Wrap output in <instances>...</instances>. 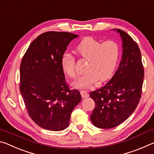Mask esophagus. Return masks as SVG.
I'll use <instances>...</instances> for the list:
<instances>
[{
    "label": "esophagus",
    "mask_w": 154,
    "mask_h": 154,
    "mask_svg": "<svg viewBox=\"0 0 154 154\" xmlns=\"http://www.w3.org/2000/svg\"><path fill=\"white\" fill-rule=\"evenodd\" d=\"M80 93H81V95H82V97L83 98H87V97H88V96H89V94H88L86 91H84V90H82L80 92Z\"/></svg>",
    "instance_id": "1"
}]
</instances>
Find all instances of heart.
Listing matches in <instances>:
<instances>
[{
  "instance_id": "heart-1",
  "label": "heart",
  "mask_w": 154,
  "mask_h": 154,
  "mask_svg": "<svg viewBox=\"0 0 154 154\" xmlns=\"http://www.w3.org/2000/svg\"><path fill=\"white\" fill-rule=\"evenodd\" d=\"M76 51L83 59L87 60L85 73L73 83L75 87H90L98 80L103 82L113 75L119 57V46L116 41L101 43L92 36H85L76 47ZM64 72L72 79L77 77L76 59L70 54H64L61 59Z\"/></svg>"
}]
</instances>
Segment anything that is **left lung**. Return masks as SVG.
<instances>
[{
    "instance_id": "1",
    "label": "left lung",
    "mask_w": 154,
    "mask_h": 154,
    "mask_svg": "<svg viewBox=\"0 0 154 154\" xmlns=\"http://www.w3.org/2000/svg\"><path fill=\"white\" fill-rule=\"evenodd\" d=\"M123 41V54L118 69L105 86L90 96L95 103L91 121L99 128H111L133 113L142 94L144 68L136 41L124 30L117 29Z\"/></svg>"
}]
</instances>
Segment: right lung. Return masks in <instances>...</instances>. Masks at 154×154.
<instances>
[{
    "mask_svg": "<svg viewBox=\"0 0 154 154\" xmlns=\"http://www.w3.org/2000/svg\"><path fill=\"white\" fill-rule=\"evenodd\" d=\"M78 36L44 32L30 43L21 62V94L30 118L44 129L66 128L72 110L82 100L79 91L69 88L61 66L68 45Z\"/></svg>",
    "mask_w": 154,
    "mask_h": 154,
    "instance_id": "add662e5",
    "label": "right lung"
}]
</instances>
